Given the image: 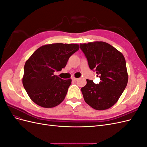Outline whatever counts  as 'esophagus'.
<instances>
[{
    "instance_id": "34e87169",
    "label": "esophagus",
    "mask_w": 147,
    "mask_h": 147,
    "mask_svg": "<svg viewBox=\"0 0 147 147\" xmlns=\"http://www.w3.org/2000/svg\"><path fill=\"white\" fill-rule=\"evenodd\" d=\"M72 79L73 80H74V81H77V80H78V78H75V77H72Z\"/></svg>"
}]
</instances>
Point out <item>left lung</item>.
Listing matches in <instances>:
<instances>
[{"instance_id": "obj_1", "label": "left lung", "mask_w": 147, "mask_h": 147, "mask_svg": "<svg viewBox=\"0 0 147 147\" xmlns=\"http://www.w3.org/2000/svg\"><path fill=\"white\" fill-rule=\"evenodd\" d=\"M91 70L96 71L100 82L87 83L81 90L86 103L97 110L108 109L117 103L127 86L126 60L121 52L110 44L94 42L80 44Z\"/></svg>"}]
</instances>
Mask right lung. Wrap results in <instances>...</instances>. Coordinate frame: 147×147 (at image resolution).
<instances>
[{"instance_id":"add662e5","label":"right lung","mask_w":147,"mask_h":147,"mask_svg":"<svg viewBox=\"0 0 147 147\" xmlns=\"http://www.w3.org/2000/svg\"><path fill=\"white\" fill-rule=\"evenodd\" d=\"M79 48L75 43L48 44L38 48L26 61L23 84L34 103L52 108L64 100L72 80L61 79L54 72L64 68Z\"/></svg>"}]
</instances>
